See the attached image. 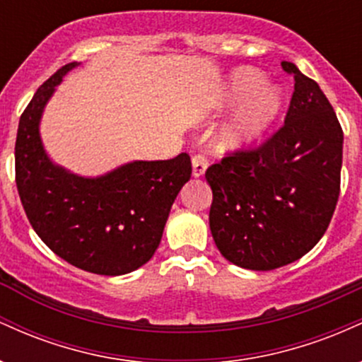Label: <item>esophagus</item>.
<instances>
[{
    "mask_svg": "<svg viewBox=\"0 0 362 362\" xmlns=\"http://www.w3.org/2000/svg\"><path fill=\"white\" fill-rule=\"evenodd\" d=\"M207 168V160L206 156L202 155V153H197V155L192 156V175L197 178V177H202L204 175Z\"/></svg>",
    "mask_w": 362,
    "mask_h": 362,
    "instance_id": "1",
    "label": "esophagus"
}]
</instances>
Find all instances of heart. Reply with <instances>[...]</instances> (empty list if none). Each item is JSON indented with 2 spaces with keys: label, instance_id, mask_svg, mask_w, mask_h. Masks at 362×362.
<instances>
[{
  "label": "heart",
  "instance_id": "heart-1",
  "mask_svg": "<svg viewBox=\"0 0 362 362\" xmlns=\"http://www.w3.org/2000/svg\"><path fill=\"white\" fill-rule=\"evenodd\" d=\"M264 74L252 68L231 73L223 90L224 105L240 103L233 117L218 132L214 146L219 153H233L260 138L282 109V93L276 85L264 83Z\"/></svg>",
  "mask_w": 362,
  "mask_h": 362
}]
</instances>
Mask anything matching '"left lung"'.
Returning <instances> with one entry per match:
<instances>
[{
  "label": "left lung",
  "mask_w": 362,
  "mask_h": 362,
  "mask_svg": "<svg viewBox=\"0 0 362 362\" xmlns=\"http://www.w3.org/2000/svg\"><path fill=\"white\" fill-rule=\"evenodd\" d=\"M288 114L272 138L206 170L213 190L209 228L226 260L272 271L301 259L330 224L340 192L344 132L318 83L293 62Z\"/></svg>",
  "instance_id": "8db88e82"
}]
</instances>
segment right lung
I'll return each instance as SVG.
<instances>
[{
    "mask_svg": "<svg viewBox=\"0 0 362 362\" xmlns=\"http://www.w3.org/2000/svg\"><path fill=\"white\" fill-rule=\"evenodd\" d=\"M69 62L54 73L23 110L15 143L20 201L40 240L61 259L100 276H122L151 259L178 192L190 180L187 153L131 161L88 178L56 165L40 139V117Z\"/></svg>",
    "mask_w": 362,
    "mask_h": 362,
    "instance_id": "add662e5",
    "label": "right lung"
}]
</instances>
